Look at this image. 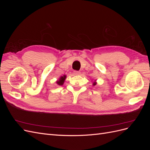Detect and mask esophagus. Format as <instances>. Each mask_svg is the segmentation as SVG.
<instances>
[{
  "instance_id": "1",
  "label": "esophagus",
  "mask_w": 150,
  "mask_h": 150,
  "mask_svg": "<svg viewBox=\"0 0 150 150\" xmlns=\"http://www.w3.org/2000/svg\"><path fill=\"white\" fill-rule=\"evenodd\" d=\"M74 74L75 75H79L80 74V72L79 71H74Z\"/></svg>"
}]
</instances>
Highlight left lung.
I'll list each match as a JSON object with an SVG mask.
<instances>
[{"mask_svg":"<svg viewBox=\"0 0 150 150\" xmlns=\"http://www.w3.org/2000/svg\"><path fill=\"white\" fill-rule=\"evenodd\" d=\"M96 81H94V82L93 83V86H95V85H96Z\"/></svg>","mask_w":150,"mask_h":150,"instance_id":"8db88e82","label":"left lung"}]
</instances>
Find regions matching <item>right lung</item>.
I'll use <instances>...</instances> for the list:
<instances>
[{"mask_svg":"<svg viewBox=\"0 0 150 150\" xmlns=\"http://www.w3.org/2000/svg\"><path fill=\"white\" fill-rule=\"evenodd\" d=\"M66 78V75H64L63 76L60 77V78L59 79V80L57 81L56 83H57L58 85H59V86L63 85V84H64V81H65Z\"/></svg>","mask_w":150,"mask_h":150,"instance_id":"obj_1","label":"right lung"}]
</instances>
